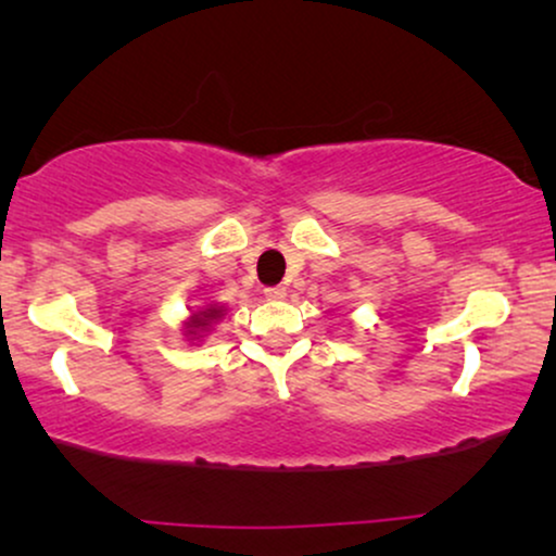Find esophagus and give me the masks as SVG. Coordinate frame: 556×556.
Wrapping results in <instances>:
<instances>
[{"label": "esophagus", "mask_w": 556, "mask_h": 556, "mask_svg": "<svg viewBox=\"0 0 556 556\" xmlns=\"http://www.w3.org/2000/svg\"><path fill=\"white\" fill-rule=\"evenodd\" d=\"M264 295L269 298V300H285V298H287V287H282V285H277V287H266Z\"/></svg>", "instance_id": "obj_1"}]
</instances>
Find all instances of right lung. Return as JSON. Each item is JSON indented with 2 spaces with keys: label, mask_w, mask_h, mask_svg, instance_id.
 Here are the masks:
<instances>
[{
  "label": "right lung",
  "mask_w": 556,
  "mask_h": 556,
  "mask_svg": "<svg viewBox=\"0 0 556 556\" xmlns=\"http://www.w3.org/2000/svg\"><path fill=\"white\" fill-rule=\"evenodd\" d=\"M225 316V307L212 303V305H204L199 307V311H193L189 318L184 320V329H186V337H189V342H199V339L204 337L206 331H210L212 324H217L219 318Z\"/></svg>",
  "instance_id": "1"
}]
</instances>
